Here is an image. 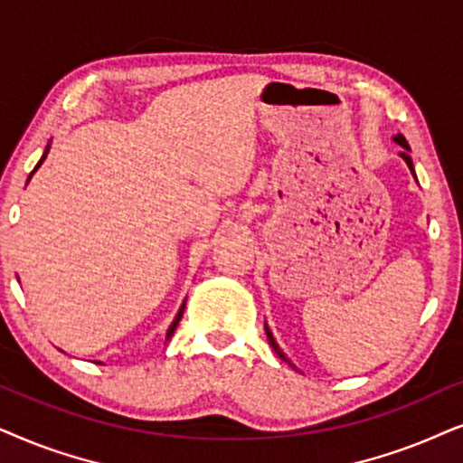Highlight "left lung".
<instances>
[{
	"label": "left lung",
	"instance_id": "obj_1",
	"mask_svg": "<svg viewBox=\"0 0 463 463\" xmlns=\"http://www.w3.org/2000/svg\"><path fill=\"white\" fill-rule=\"evenodd\" d=\"M393 141H396V144H398V146H402V152H400V158H402V160H404V163H406V165H409V169H411V174H412V177H415V180H417V175H415V165H412V158H411V146H409V141H406V139H404V135H400V133H398V135H393ZM264 330H267V338H269L270 347H273V349H275V354H277V355H279L283 362H288V364H289V366H292V368H296V366L292 364V360H289V357H288L286 354H283V351L279 349V345H277V341H275V336H273V332H270V328H269V324H264ZM296 371H298V368H296Z\"/></svg>",
	"mask_w": 463,
	"mask_h": 463
}]
</instances>
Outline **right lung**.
Wrapping results in <instances>:
<instances>
[{
  "label": "right lung",
  "mask_w": 463,
  "mask_h": 463,
  "mask_svg": "<svg viewBox=\"0 0 463 463\" xmlns=\"http://www.w3.org/2000/svg\"><path fill=\"white\" fill-rule=\"evenodd\" d=\"M48 150H51V144H48V146H46V150H44V154H42L40 163H38V165H35V169H33V171H31V174H29V180H31V175H33V174H35V171H38V169L42 167V163H44V160H46V154H48ZM29 180H27V184H29ZM184 309H186V300H184V303H182V307H180V311H177V316H175V319H174V322H171V326H169V330H167V341H169V338H171V336H174V332H175V328H177V324H180V319H182V316H184Z\"/></svg>",
  "instance_id": "add662e5"
}]
</instances>
